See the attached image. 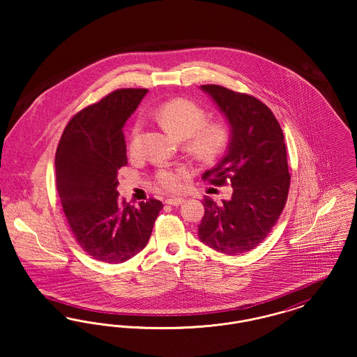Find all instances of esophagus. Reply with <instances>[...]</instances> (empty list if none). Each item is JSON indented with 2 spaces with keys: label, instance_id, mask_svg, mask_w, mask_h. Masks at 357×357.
<instances>
[{
  "label": "esophagus",
  "instance_id": "34e87169",
  "mask_svg": "<svg viewBox=\"0 0 357 357\" xmlns=\"http://www.w3.org/2000/svg\"><path fill=\"white\" fill-rule=\"evenodd\" d=\"M185 202L183 198H169L166 199V204H170V206H179Z\"/></svg>",
  "mask_w": 357,
  "mask_h": 357
}]
</instances>
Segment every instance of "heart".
<instances>
[{"label": "heart", "mask_w": 357, "mask_h": 357, "mask_svg": "<svg viewBox=\"0 0 357 357\" xmlns=\"http://www.w3.org/2000/svg\"><path fill=\"white\" fill-rule=\"evenodd\" d=\"M155 116L166 131L178 139H186L188 149L198 158H210L220 153L227 142L229 131L218 121H206L204 109L188 99H172L162 102ZM140 123L134 127L137 134ZM185 170L181 167H162L156 172V183L167 191H176L182 186Z\"/></svg>", "instance_id": "b5f03b06"}]
</instances>
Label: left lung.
Masks as SVG:
<instances>
[{
	"label": "left lung",
	"instance_id": "8db88e82",
	"mask_svg": "<svg viewBox=\"0 0 357 357\" xmlns=\"http://www.w3.org/2000/svg\"><path fill=\"white\" fill-rule=\"evenodd\" d=\"M230 127L221 160L202 179L215 186L230 182L233 194L221 204L204 201L199 239L208 248L237 255L250 252L271 233L288 198L287 146L272 111L246 93L215 84L201 85Z\"/></svg>",
	"mask_w": 357,
	"mask_h": 357
}]
</instances>
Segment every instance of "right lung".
<instances>
[{
    "instance_id": "add662e5",
    "label": "right lung",
    "mask_w": 357,
    "mask_h": 357,
    "mask_svg": "<svg viewBox=\"0 0 357 357\" xmlns=\"http://www.w3.org/2000/svg\"><path fill=\"white\" fill-rule=\"evenodd\" d=\"M149 89L114 91L69 120L57 146L56 185L70 231L92 258L121 264L142 252L163 208L150 199L120 202L118 170L127 165L123 127Z\"/></svg>"
}]
</instances>
